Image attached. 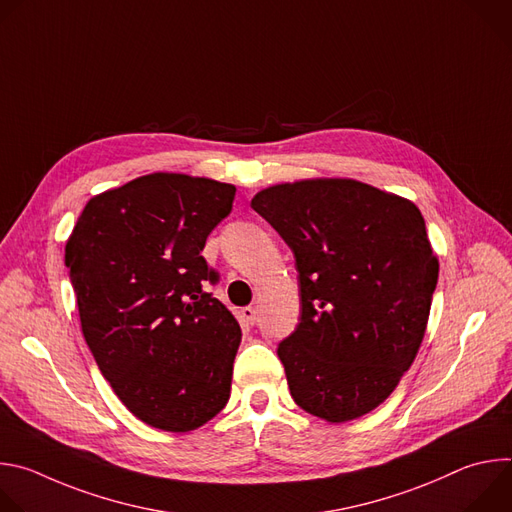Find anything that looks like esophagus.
Here are the masks:
<instances>
[{
  "instance_id": "obj_1",
  "label": "esophagus",
  "mask_w": 512,
  "mask_h": 512,
  "mask_svg": "<svg viewBox=\"0 0 512 512\" xmlns=\"http://www.w3.org/2000/svg\"><path fill=\"white\" fill-rule=\"evenodd\" d=\"M241 318L247 322V324H255L257 322V310L253 308V306H247V308H243L241 310Z\"/></svg>"
}]
</instances>
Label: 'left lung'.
Returning <instances> with one entry per match:
<instances>
[{
	"mask_svg": "<svg viewBox=\"0 0 512 512\" xmlns=\"http://www.w3.org/2000/svg\"><path fill=\"white\" fill-rule=\"evenodd\" d=\"M296 257L302 316L277 346L289 393L330 423L379 407L421 346L440 263L419 208L346 178L251 200Z\"/></svg>",
	"mask_w": 512,
	"mask_h": 512,
	"instance_id": "1",
	"label": "left lung"
}]
</instances>
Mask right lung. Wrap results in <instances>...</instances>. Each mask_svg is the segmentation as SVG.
<instances>
[{
	"mask_svg": "<svg viewBox=\"0 0 512 512\" xmlns=\"http://www.w3.org/2000/svg\"><path fill=\"white\" fill-rule=\"evenodd\" d=\"M237 188L148 174L93 196L66 241L85 340L121 403L143 423L184 433L229 401L241 328L204 291L200 255Z\"/></svg>",
	"mask_w": 512,
	"mask_h": 512,
	"instance_id": "obj_1",
	"label": "right lung"
}]
</instances>
